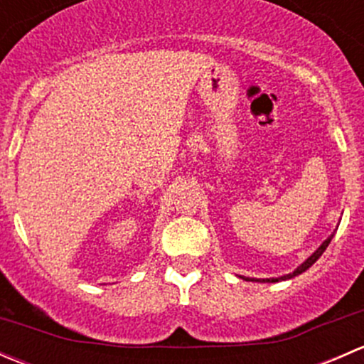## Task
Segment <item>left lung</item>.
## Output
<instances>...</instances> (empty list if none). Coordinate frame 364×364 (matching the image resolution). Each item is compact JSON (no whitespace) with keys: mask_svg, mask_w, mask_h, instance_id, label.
<instances>
[{"mask_svg":"<svg viewBox=\"0 0 364 364\" xmlns=\"http://www.w3.org/2000/svg\"><path fill=\"white\" fill-rule=\"evenodd\" d=\"M331 240H333V234H331V236L328 237V240L324 241V243L321 245V247L317 248V250H315L314 253H311V255L308 257V259L304 260V262L301 264L299 267H297V269L294 271V273H289V274H285V277H280V278H264L262 282H271V284H273V282H278V280H289V278H294V277H297V274L304 273V271H306L308 267H311V266H314L315 262H317V259H318V257L322 255V253H324L326 248H328V245L331 243ZM245 280H248V282H259V280H252V278H245Z\"/></svg>","mask_w":364,"mask_h":364,"instance_id":"8db88e82","label":"left lung"}]
</instances>
